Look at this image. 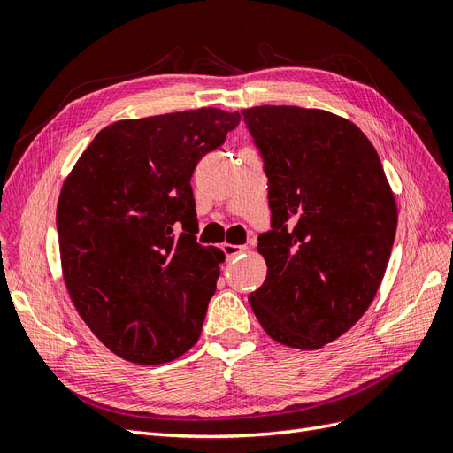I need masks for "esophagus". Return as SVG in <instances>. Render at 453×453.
I'll return each instance as SVG.
<instances>
[{
	"mask_svg": "<svg viewBox=\"0 0 453 453\" xmlns=\"http://www.w3.org/2000/svg\"><path fill=\"white\" fill-rule=\"evenodd\" d=\"M247 250L245 245H224V252H226V258L231 260V258H237L239 254H242Z\"/></svg>",
	"mask_w": 453,
	"mask_h": 453,
	"instance_id": "esophagus-1",
	"label": "esophagus"
}]
</instances>
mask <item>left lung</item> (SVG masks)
Here are the masks:
<instances>
[{"instance_id": "8db88e82", "label": "left lung", "mask_w": 453, "mask_h": 453, "mask_svg": "<svg viewBox=\"0 0 453 453\" xmlns=\"http://www.w3.org/2000/svg\"><path fill=\"white\" fill-rule=\"evenodd\" d=\"M268 176L272 231L258 252L268 275L249 303L285 346L318 350L365 314L379 291L398 208L375 147L321 109L241 111Z\"/></svg>"}]
</instances>
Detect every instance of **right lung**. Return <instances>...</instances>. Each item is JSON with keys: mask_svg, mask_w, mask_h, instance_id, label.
Instances as JSON below:
<instances>
[{"mask_svg": "<svg viewBox=\"0 0 453 453\" xmlns=\"http://www.w3.org/2000/svg\"><path fill=\"white\" fill-rule=\"evenodd\" d=\"M239 120L212 107L119 120L63 183L66 291L91 333L127 362H172L201 337L226 257L195 239L191 176Z\"/></svg>", "mask_w": 453, "mask_h": 453, "instance_id": "obj_1", "label": "right lung"}]
</instances>
